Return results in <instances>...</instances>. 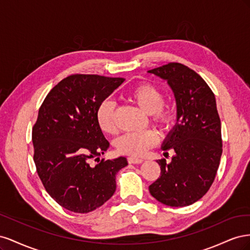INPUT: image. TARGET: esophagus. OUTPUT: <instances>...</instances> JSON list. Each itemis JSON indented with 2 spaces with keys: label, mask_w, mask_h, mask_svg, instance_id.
I'll return each mask as SVG.
<instances>
[{
  "label": "esophagus",
  "mask_w": 250,
  "mask_h": 250,
  "mask_svg": "<svg viewBox=\"0 0 250 250\" xmlns=\"http://www.w3.org/2000/svg\"><path fill=\"white\" fill-rule=\"evenodd\" d=\"M143 162H144V160H142V158H139V157H133V156L128 157V163L129 164H142Z\"/></svg>",
  "instance_id": "1"
}]
</instances>
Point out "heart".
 I'll return each mask as SVG.
<instances>
[{"instance_id":"obj_1","label":"heart","mask_w":250,"mask_h":250,"mask_svg":"<svg viewBox=\"0 0 250 250\" xmlns=\"http://www.w3.org/2000/svg\"><path fill=\"white\" fill-rule=\"evenodd\" d=\"M129 98L139 105V107L161 126H167L172 119V113L165 108V96L162 90L152 84H141L130 90ZM116 103L110 99L104 100L97 109L96 119L101 130L106 133L115 131ZM158 142V135L152 130L140 132H127L120 137L116 146L120 152L128 155H142Z\"/></svg>"}]
</instances>
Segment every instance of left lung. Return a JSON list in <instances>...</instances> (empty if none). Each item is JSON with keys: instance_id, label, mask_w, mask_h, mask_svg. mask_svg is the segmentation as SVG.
<instances>
[{"instance_id": "1", "label": "left lung", "mask_w": 250, "mask_h": 250, "mask_svg": "<svg viewBox=\"0 0 250 250\" xmlns=\"http://www.w3.org/2000/svg\"><path fill=\"white\" fill-rule=\"evenodd\" d=\"M148 73L167 81L176 102V124L162 144V150L173 149L175 155L169 164L156 161L161 176L149 191L166 206H190L208 191L220 164L221 122L215 95L197 73L181 63Z\"/></svg>"}]
</instances>
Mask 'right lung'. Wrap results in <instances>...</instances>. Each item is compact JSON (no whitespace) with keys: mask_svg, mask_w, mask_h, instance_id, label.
Returning <instances> with one entry per match:
<instances>
[{"mask_svg":"<svg viewBox=\"0 0 250 250\" xmlns=\"http://www.w3.org/2000/svg\"><path fill=\"white\" fill-rule=\"evenodd\" d=\"M125 81L99 75H72L43 100L32 129L34 163L42 183L59 206L86 214L116 191L126 157L100 161L109 143L97 123L99 105ZM97 157L98 164L89 165Z\"/></svg>","mask_w":250,"mask_h":250,"instance_id":"add662e5","label":"right lung"}]
</instances>
